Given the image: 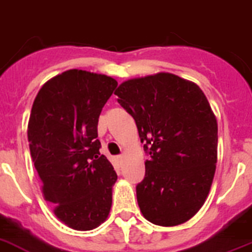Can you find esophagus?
Instances as JSON below:
<instances>
[{
  "mask_svg": "<svg viewBox=\"0 0 252 252\" xmlns=\"http://www.w3.org/2000/svg\"><path fill=\"white\" fill-rule=\"evenodd\" d=\"M116 160H118V162H120V164H122V162L124 161V156H123V155L116 156Z\"/></svg>",
  "mask_w": 252,
  "mask_h": 252,
  "instance_id": "34e87169",
  "label": "esophagus"
}]
</instances>
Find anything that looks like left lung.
Instances as JSON below:
<instances>
[{"label":"left lung","instance_id":"left-lung-1","mask_svg":"<svg viewBox=\"0 0 252 252\" xmlns=\"http://www.w3.org/2000/svg\"><path fill=\"white\" fill-rule=\"evenodd\" d=\"M149 154L136 187L143 217L173 227L208 197L218 158V123L201 88L170 73L129 79L115 91Z\"/></svg>","mask_w":252,"mask_h":252}]
</instances>
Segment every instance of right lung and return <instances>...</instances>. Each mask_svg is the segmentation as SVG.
Listing matches in <instances>:
<instances>
[{
    "label": "right lung",
    "instance_id": "1",
    "mask_svg": "<svg viewBox=\"0 0 252 252\" xmlns=\"http://www.w3.org/2000/svg\"><path fill=\"white\" fill-rule=\"evenodd\" d=\"M116 86L103 74L71 69L46 82L32 106L29 150L43 197L75 230L97 228L111 209L118 175L100 154L97 124Z\"/></svg>",
    "mask_w": 252,
    "mask_h": 252
}]
</instances>
